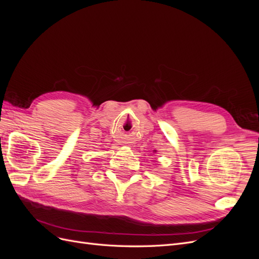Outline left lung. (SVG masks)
Masks as SVG:
<instances>
[{
  "mask_svg": "<svg viewBox=\"0 0 259 259\" xmlns=\"http://www.w3.org/2000/svg\"><path fill=\"white\" fill-rule=\"evenodd\" d=\"M154 152H156V150H154Z\"/></svg>",
  "mask_w": 259,
  "mask_h": 259,
  "instance_id": "8db88e82",
  "label": "left lung"
}]
</instances>
